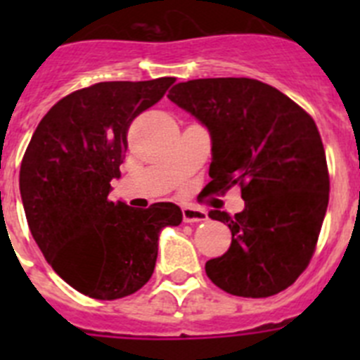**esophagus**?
Wrapping results in <instances>:
<instances>
[{
    "instance_id": "34e87169",
    "label": "esophagus",
    "mask_w": 360,
    "mask_h": 360,
    "mask_svg": "<svg viewBox=\"0 0 360 360\" xmlns=\"http://www.w3.org/2000/svg\"><path fill=\"white\" fill-rule=\"evenodd\" d=\"M182 216L186 224H195V221H205L207 219V212L203 209L193 207V205H184Z\"/></svg>"
}]
</instances>
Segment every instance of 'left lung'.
Returning <instances> with one entry per match:
<instances>
[{
    "label": "left lung",
    "mask_w": 360,
    "mask_h": 360,
    "mask_svg": "<svg viewBox=\"0 0 360 360\" xmlns=\"http://www.w3.org/2000/svg\"><path fill=\"white\" fill-rule=\"evenodd\" d=\"M167 97L209 129V189L240 186L245 200L234 216L209 212L232 234L227 252L205 263L209 279L240 297L288 288L310 263L328 207V167L314 119L247 77L178 82Z\"/></svg>",
    "instance_id": "1"
}]
</instances>
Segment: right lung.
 <instances>
[{
	"label": "right lung",
	"instance_id": "add662e5",
	"mask_svg": "<svg viewBox=\"0 0 360 360\" xmlns=\"http://www.w3.org/2000/svg\"><path fill=\"white\" fill-rule=\"evenodd\" d=\"M173 82H97L53 104L32 135L19 171L28 227L44 259L81 294H135L155 270L160 231L182 221L171 202L131 209L108 200L129 124Z\"/></svg>",
	"mask_w": 360,
	"mask_h": 360
}]
</instances>
